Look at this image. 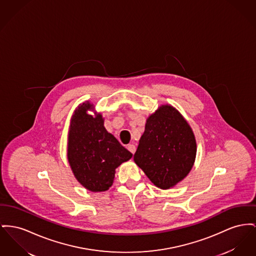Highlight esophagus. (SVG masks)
I'll use <instances>...</instances> for the list:
<instances>
[{"label": "esophagus", "mask_w": 256, "mask_h": 256, "mask_svg": "<svg viewBox=\"0 0 256 256\" xmlns=\"http://www.w3.org/2000/svg\"><path fill=\"white\" fill-rule=\"evenodd\" d=\"M128 150H130V152L134 154L136 150V146H134V144H128Z\"/></svg>", "instance_id": "esophagus-1"}]
</instances>
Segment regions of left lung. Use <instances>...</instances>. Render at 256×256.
<instances>
[{"instance_id":"obj_1","label":"left lung","mask_w":256,"mask_h":256,"mask_svg":"<svg viewBox=\"0 0 256 256\" xmlns=\"http://www.w3.org/2000/svg\"><path fill=\"white\" fill-rule=\"evenodd\" d=\"M196 156L192 128L178 110L166 104L147 119L134 160L156 186L168 190L186 177Z\"/></svg>"}]
</instances>
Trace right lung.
I'll list each match as a JSON object with an SVG mask.
<instances>
[{"label":"right lung","mask_w":256,"mask_h":256,"mask_svg":"<svg viewBox=\"0 0 256 256\" xmlns=\"http://www.w3.org/2000/svg\"><path fill=\"white\" fill-rule=\"evenodd\" d=\"M89 102L78 106L68 132V160L77 180L94 192H106L113 184L115 169L132 154L104 128L102 114L89 115Z\"/></svg>","instance_id":"right-lung-1"}]
</instances>
